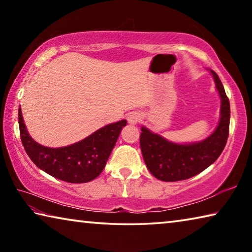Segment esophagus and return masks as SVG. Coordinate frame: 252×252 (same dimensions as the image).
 Wrapping results in <instances>:
<instances>
[{
	"mask_svg": "<svg viewBox=\"0 0 252 252\" xmlns=\"http://www.w3.org/2000/svg\"><path fill=\"white\" fill-rule=\"evenodd\" d=\"M127 122L130 123V125H135V123H138L140 120H141V116H140V113L138 112H131L127 114Z\"/></svg>",
	"mask_w": 252,
	"mask_h": 252,
	"instance_id": "1",
	"label": "esophagus"
}]
</instances>
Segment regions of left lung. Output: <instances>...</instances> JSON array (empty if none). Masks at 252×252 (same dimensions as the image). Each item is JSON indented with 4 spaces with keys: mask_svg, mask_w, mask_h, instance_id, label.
Returning a JSON list of instances; mask_svg holds the SVG:
<instances>
[{
    "mask_svg": "<svg viewBox=\"0 0 252 252\" xmlns=\"http://www.w3.org/2000/svg\"><path fill=\"white\" fill-rule=\"evenodd\" d=\"M221 97V118L216 131L201 142L177 144L169 142L146 127L141 129L140 146L144 162L153 176L162 181H180L202 172L218 159L229 136L230 103L224 88L211 71Z\"/></svg>",
    "mask_w": 252,
    "mask_h": 252,
    "instance_id": "8db88e82",
    "label": "left lung"
}]
</instances>
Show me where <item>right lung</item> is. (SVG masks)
Returning <instances> with one entry per match:
<instances>
[{"instance_id": "1", "label": "right lung", "mask_w": 252, "mask_h": 252, "mask_svg": "<svg viewBox=\"0 0 252 252\" xmlns=\"http://www.w3.org/2000/svg\"><path fill=\"white\" fill-rule=\"evenodd\" d=\"M21 141L34 164L54 178L70 183H83L103 171L126 120L105 126L80 142L63 148L43 147L29 135L19 110Z\"/></svg>"}]
</instances>
